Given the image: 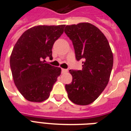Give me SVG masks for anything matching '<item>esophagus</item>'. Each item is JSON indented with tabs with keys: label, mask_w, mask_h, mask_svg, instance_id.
Here are the masks:
<instances>
[{
	"label": "esophagus",
	"mask_w": 131,
	"mask_h": 131,
	"mask_svg": "<svg viewBox=\"0 0 131 131\" xmlns=\"http://www.w3.org/2000/svg\"><path fill=\"white\" fill-rule=\"evenodd\" d=\"M68 71V69H62V73H66Z\"/></svg>",
	"instance_id": "1"
}]
</instances>
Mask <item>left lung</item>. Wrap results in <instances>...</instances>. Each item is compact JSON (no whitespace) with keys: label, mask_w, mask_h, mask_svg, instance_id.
I'll return each mask as SVG.
<instances>
[{"label":"left lung","mask_w":131,"mask_h":131,"mask_svg":"<svg viewBox=\"0 0 131 131\" xmlns=\"http://www.w3.org/2000/svg\"><path fill=\"white\" fill-rule=\"evenodd\" d=\"M64 32L74 45L82 70H69L72 81L66 84L69 99L74 104L93 102L108 84L113 67V53L104 34L88 22L67 25Z\"/></svg>","instance_id":"8db88e82"}]
</instances>
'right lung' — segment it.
Segmentation results:
<instances>
[{
    "instance_id": "add662e5",
    "label": "right lung",
    "mask_w": 131,
    "mask_h": 131,
    "mask_svg": "<svg viewBox=\"0 0 131 131\" xmlns=\"http://www.w3.org/2000/svg\"><path fill=\"white\" fill-rule=\"evenodd\" d=\"M65 25H38L24 31L13 48L10 64L14 83L28 101L41 102L50 96L61 68L46 63Z\"/></svg>"
}]
</instances>
